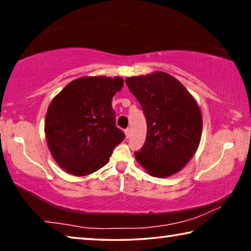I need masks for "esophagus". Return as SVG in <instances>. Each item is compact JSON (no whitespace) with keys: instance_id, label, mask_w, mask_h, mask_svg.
I'll return each instance as SVG.
<instances>
[{"instance_id":"obj_1","label":"esophagus","mask_w":251,"mask_h":251,"mask_svg":"<svg viewBox=\"0 0 251 251\" xmlns=\"http://www.w3.org/2000/svg\"><path fill=\"white\" fill-rule=\"evenodd\" d=\"M125 135H126V138H129V136H130V128H126V129H125Z\"/></svg>"}]
</instances>
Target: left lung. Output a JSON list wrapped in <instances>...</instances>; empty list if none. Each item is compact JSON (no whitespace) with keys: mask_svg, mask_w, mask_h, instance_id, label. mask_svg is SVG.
I'll return each instance as SVG.
<instances>
[{"mask_svg":"<svg viewBox=\"0 0 251 251\" xmlns=\"http://www.w3.org/2000/svg\"><path fill=\"white\" fill-rule=\"evenodd\" d=\"M141 104L147 134L135 158L154 177L172 176L192 159L199 146L202 118L197 101L179 80L164 72L126 78Z\"/></svg>","mask_w":251,"mask_h":251,"instance_id":"1","label":"left lung"}]
</instances>
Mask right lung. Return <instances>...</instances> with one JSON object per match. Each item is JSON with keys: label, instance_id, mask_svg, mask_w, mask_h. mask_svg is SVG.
I'll use <instances>...</instances> for the list:
<instances>
[{"label": "right lung", "instance_id": "right-lung-1", "mask_svg": "<svg viewBox=\"0 0 251 251\" xmlns=\"http://www.w3.org/2000/svg\"><path fill=\"white\" fill-rule=\"evenodd\" d=\"M122 77L84 76L54 97L45 117L46 142L58 166L86 176L107 164L125 134L116 127L112 100Z\"/></svg>", "mask_w": 251, "mask_h": 251}]
</instances>
